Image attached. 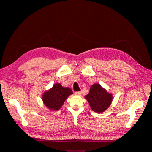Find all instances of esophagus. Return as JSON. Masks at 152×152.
Here are the masks:
<instances>
[{"instance_id": "obj_1", "label": "esophagus", "mask_w": 152, "mask_h": 152, "mask_svg": "<svg viewBox=\"0 0 152 152\" xmlns=\"http://www.w3.org/2000/svg\"><path fill=\"white\" fill-rule=\"evenodd\" d=\"M82 94V91H77L75 92V95H81Z\"/></svg>"}]
</instances>
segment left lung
<instances>
[{"mask_svg": "<svg viewBox=\"0 0 152 152\" xmlns=\"http://www.w3.org/2000/svg\"><path fill=\"white\" fill-rule=\"evenodd\" d=\"M85 97L91 109L98 113H102L107 109L112 101V94L108 93L98 84L92 86L89 93Z\"/></svg>", "mask_w": 152, "mask_h": 152, "instance_id": "1", "label": "left lung"}]
</instances>
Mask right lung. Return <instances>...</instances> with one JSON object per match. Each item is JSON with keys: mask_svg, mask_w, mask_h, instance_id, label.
<instances>
[{"mask_svg": "<svg viewBox=\"0 0 152 152\" xmlns=\"http://www.w3.org/2000/svg\"><path fill=\"white\" fill-rule=\"evenodd\" d=\"M72 93V91L68 87H63L61 84H56L43 94L42 100L47 107L53 110H58Z\"/></svg>", "mask_w": 152, "mask_h": 152, "instance_id": "add662e5", "label": "right lung"}]
</instances>
